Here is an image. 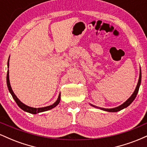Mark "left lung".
I'll list each match as a JSON object with an SVG mask.
<instances>
[{
    "label": "left lung",
    "mask_w": 147,
    "mask_h": 147,
    "mask_svg": "<svg viewBox=\"0 0 147 147\" xmlns=\"http://www.w3.org/2000/svg\"><path fill=\"white\" fill-rule=\"evenodd\" d=\"M141 79H142V72H141V68H140L139 79H138V82L137 86H136V89H135L134 92H133V93L132 94V95H131V97H130L125 102L123 103L122 105L117 106V107H115V108H113V109H104V108H100V107H98V106L92 105V104H90L92 106H93V107L97 108V109H101V110H102V111H107V112H117V111L122 110V109H125V108L128 107V106H129L130 104H131V103L133 102V100L136 99V96H137V94L138 92V90H139L140 86Z\"/></svg>",
    "instance_id": "1"
}]
</instances>
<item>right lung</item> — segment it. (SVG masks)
Returning a JSON list of instances; mask_svg holds the SVG:
<instances>
[{
    "mask_svg": "<svg viewBox=\"0 0 147 147\" xmlns=\"http://www.w3.org/2000/svg\"><path fill=\"white\" fill-rule=\"evenodd\" d=\"M9 59H8V61H7V68H9ZM7 85L8 90H9L10 94H11V96H12V97L14 98L16 104H17V105L19 106L20 108H21L22 110L25 111V112L30 113L37 114V113H41V112H44V111H49V110H50V109L55 108V106H57L60 102L61 93H59V97H58V98H57L56 102L50 106H45V107H42V108H33V107H30V106L25 105V104H23V102H21V101L18 99V97H16V95L14 94V92H13L12 89H11V85H10V82H9V69H8L7 74Z\"/></svg>",
    "mask_w": 147,
    "mask_h": 147,
    "instance_id": "right-lung-1",
    "label": "right lung"
}]
</instances>
